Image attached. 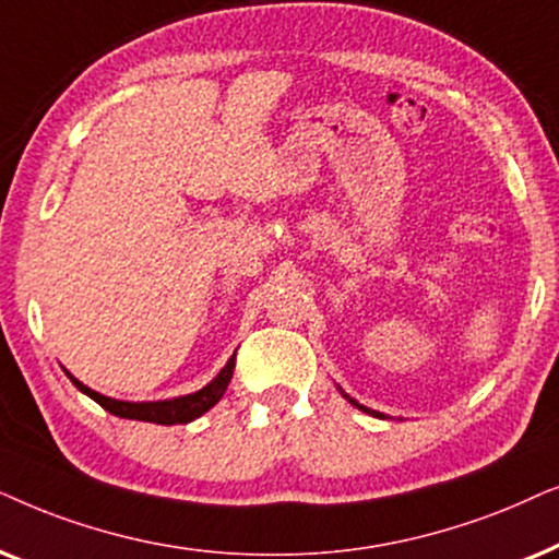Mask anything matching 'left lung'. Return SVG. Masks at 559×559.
I'll return each mask as SVG.
<instances>
[{
  "label": "left lung",
  "mask_w": 559,
  "mask_h": 559,
  "mask_svg": "<svg viewBox=\"0 0 559 559\" xmlns=\"http://www.w3.org/2000/svg\"><path fill=\"white\" fill-rule=\"evenodd\" d=\"M342 396H345V399H347V401H349V404H353V406H357V408H360V412H366V414H373V416H378V419H385V416H383L381 412H373V408H368V406L357 404V401H355V399H349V396H347V393H342Z\"/></svg>",
  "instance_id": "obj_1"
}]
</instances>
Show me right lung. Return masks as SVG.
Segmentation results:
<instances>
[{
  "label": "right lung",
  "instance_id": "right-lung-1",
  "mask_svg": "<svg viewBox=\"0 0 559 559\" xmlns=\"http://www.w3.org/2000/svg\"><path fill=\"white\" fill-rule=\"evenodd\" d=\"M233 370H235V355L229 357L227 366L219 370L217 378H214L212 383H206L202 391L197 393H189V396H178V399H166V401H117V399H109V396H102V393H96L84 385L81 381H76L69 370H66V376L71 378L73 385L81 393H86L88 399H94L96 404L102 408H107L109 414L119 416V419H135V421H153V424H189L193 419H199L204 412H210V408L217 404V401L225 396L229 381H233Z\"/></svg>",
  "mask_w": 559,
  "mask_h": 559
}]
</instances>
